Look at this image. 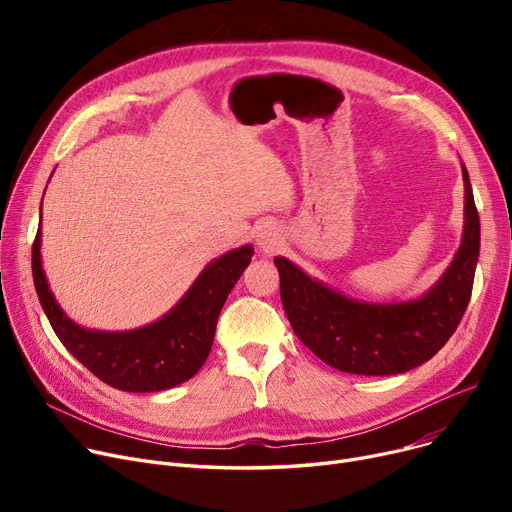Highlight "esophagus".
<instances>
[{"label": "esophagus", "mask_w": 512, "mask_h": 512, "mask_svg": "<svg viewBox=\"0 0 512 512\" xmlns=\"http://www.w3.org/2000/svg\"><path fill=\"white\" fill-rule=\"evenodd\" d=\"M257 245L263 253H272L276 249V234L270 230H263L257 234Z\"/></svg>", "instance_id": "obj_1"}]
</instances>
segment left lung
Returning <instances> with one entry per match:
<instances>
[{
	"mask_svg": "<svg viewBox=\"0 0 512 512\" xmlns=\"http://www.w3.org/2000/svg\"><path fill=\"white\" fill-rule=\"evenodd\" d=\"M465 230L448 270L423 297L405 303H363L309 278L284 257L280 297L294 334L321 361L357 375L405 373L432 359L459 328L479 257V213L467 168Z\"/></svg>",
	"mask_w": 512,
	"mask_h": 512,
	"instance_id": "1",
	"label": "left lung"
}]
</instances>
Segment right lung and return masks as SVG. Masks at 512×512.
<instances>
[{
  "label": "right lung",
  "instance_id": "obj_1",
  "mask_svg": "<svg viewBox=\"0 0 512 512\" xmlns=\"http://www.w3.org/2000/svg\"><path fill=\"white\" fill-rule=\"evenodd\" d=\"M251 257L253 247L245 245L211 261L170 313L130 332L80 328L60 309L41 267V228L33 242V280L53 332L76 361L112 388L159 392L191 380L201 369L220 311Z\"/></svg>",
  "mask_w": 512,
  "mask_h": 512
}]
</instances>
